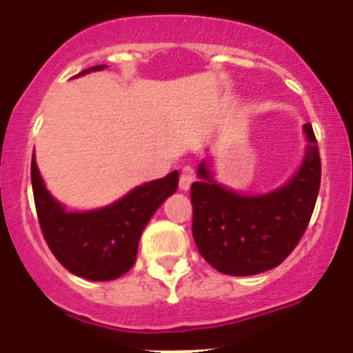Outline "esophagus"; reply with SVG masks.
Returning <instances> with one entry per match:
<instances>
[{"instance_id":"1","label":"esophagus","mask_w":353,"mask_h":353,"mask_svg":"<svg viewBox=\"0 0 353 353\" xmlns=\"http://www.w3.org/2000/svg\"><path fill=\"white\" fill-rule=\"evenodd\" d=\"M191 183H192L191 171L183 170L182 173H180V182H179L180 189H182V191H189V187H191Z\"/></svg>"}]
</instances>
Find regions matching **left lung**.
I'll return each mask as SVG.
<instances>
[{
  "instance_id": "left-lung-1",
  "label": "left lung",
  "mask_w": 353,
  "mask_h": 353,
  "mask_svg": "<svg viewBox=\"0 0 353 353\" xmlns=\"http://www.w3.org/2000/svg\"><path fill=\"white\" fill-rule=\"evenodd\" d=\"M301 170L269 194L242 196L214 180L205 161L191 185L192 236L199 254L228 276H254L288 258L310 224L320 191L322 162L311 123Z\"/></svg>"
}]
</instances>
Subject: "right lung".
Listing matches in <instances>:
<instances>
[{"label":"right lung","instance_id":"obj_1","mask_svg":"<svg viewBox=\"0 0 353 353\" xmlns=\"http://www.w3.org/2000/svg\"><path fill=\"white\" fill-rule=\"evenodd\" d=\"M105 65L83 70H102ZM31 185L40 230L56 260L68 272L90 281H113L132 269L139 236L159 207L179 187V171L143 183L109 207L67 212L42 182L35 157L31 159Z\"/></svg>","mask_w":353,"mask_h":353}]
</instances>
